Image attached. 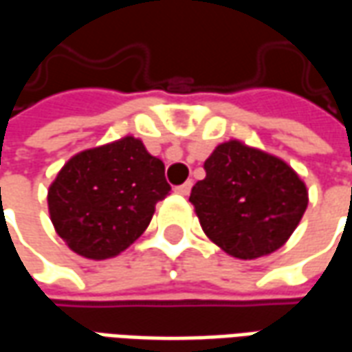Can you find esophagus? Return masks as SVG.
Wrapping results in <instances>:
<instances>
[{
    "instance_id": "34e87169",
    "label": "esophagus",
    "mask_w": 352,
    "mask_h": 352,
    "mask_svg": "<svg viewBox=\"0 0 352 352\" xmlns=\"http://www.w3.org/2000/svg\"><path fill=\"white\" fill-rule=\"evenodd\" d=\"M190 188H192V181H186V183L181 184V186H177L175 192L177 194H181V196H188V194H190Z\"/></svg>"
}]
</instances>
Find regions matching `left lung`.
<instances>
[{
    "mask_svg": "<svg viewBox=\"0 0 352 352\" xmlns=\"http://www.w3.org/2000/svg\"><path fill=\"white\" fill-rule=\"evenodd\" d=\"M190 201L206 236L239 260L267 256L292 236L307 209V188L287 162L230 139L204 164Z\"/></svg>",
    "mask_w": 352,
    "mask_h": 352,
    "instance_id": "obj_1",
    "label": "left lung"
}]
</instances>
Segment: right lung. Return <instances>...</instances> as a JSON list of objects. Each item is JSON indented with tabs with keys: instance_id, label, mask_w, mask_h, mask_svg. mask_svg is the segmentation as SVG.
I'll return each mask as SVG.
<instances>
[{
	"instance_id": "add662e5",
	"label": "right lung",
	"mask_w": 352,
	"mask_h": 352,
	"mask_svg": "<svg viewBox=\"0 0 352 352\" xmlns=\"http://www.w3.org/2000/svg\"><path fill=\"white\" fill-rule=\"evenodd\" d=\"M164 162L126 135L75 154L49 186L56 234L80 256L107 260L126 251L171 190Z\"/></svg>"
}]
</instances>
